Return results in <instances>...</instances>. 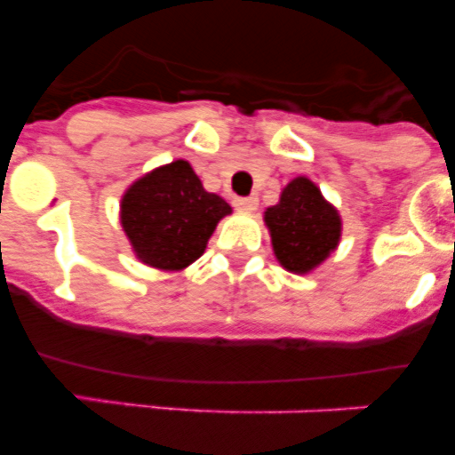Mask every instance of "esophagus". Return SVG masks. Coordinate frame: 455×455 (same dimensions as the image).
Listing matches in <instances>:
<instances>
[{"mask_svg": "<svg viewBox=\"0 0 455 455\" xmlns=\"http://www.w3.org/2000/svg\"><path fill=\"white\" fill-rule=\"evenodd\" d=\"M235 207L241 209V212H255L257 207V198H235Z\"/></svg>", "mask_w": 455, "mask_h": 455, "instance_id": "esophagus-1", "label": "esophagus"}]
</instances>
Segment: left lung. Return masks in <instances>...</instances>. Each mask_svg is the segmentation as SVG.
Instances as JSON below:
<instances>
[{
	"instance_id": "8db88e82",
	"label": "left lung",
	"mask_w": 455,
	"mask_h": 455,
	"mask_svg": "<svg viewBox=\"0 0 455 455\" xmlns=\"http://www.w3.org/2000/svg\"><path fill=\"white\" fill-rule=\"evenodd\" d=\"M273 255L289 273L305 275L319 268L341 241V216L321 188L305 175L280 191V200L264 212Z\"/></svg>"
}]
</instances>
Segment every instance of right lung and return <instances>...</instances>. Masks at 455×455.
I'll use <instances>...</instances> for the list:
<instances>
[{
	"label": "right lung",
	"mask_w": 455,
	"mask_h": 455,
	"mask_svg": "<svg viewBox=\"0 0 455 455\" xmlns=\"http://www.w3.org/2000/svg\"><path fill=\"white\" fill-rule=\"evenodd\" d=\"M232 207L184 159L140 175L120 198V225L136 259L159 271H184L207 248Z\"/></svg>",
	"instance_id": "1"
}]
</instances>
